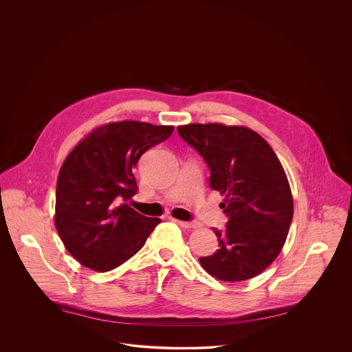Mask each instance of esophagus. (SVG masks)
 <instances>
[{
    "instance_id": "esophagus-1",
    "label": "esophagus",
    "mask_w": 352,
    "mask_h": 352,
    "mask_svg": "<svg viewBox=\"0 0 352 352\" xmlns=\"http://www.w3.org/2000/svg\"><path fill=\"white\" fill-rule=\"evenodd\" d=\"M174 221L177 223V224H179L181 227H184V228H199L200 226L197 224V223H195V221H181V220H175L174 219Z\"/></svg>"
}]
</instances>
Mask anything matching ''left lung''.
I'll return each mask as SVG.
<instances>
[{"label":"left lung","instance_id":"8db88e82","mask_svg":"<svg viewBox=\"0 0 352 352\" xmlns=\"http://www.w3.org/2000/svg\"><path fill=\"white\" fill-rule=\"evenodd\" d=\"M179 136L202 156L209 185L226 195L224 230L213 228L219 249L199 258L223 281H243L262 273L281 252L292 214L285 173L270 144L255 131L221 124L178 126Z\"/></svg>","mask_w":352,"mask_h":352}]
</instances>
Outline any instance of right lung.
Listing matches in <instances>:
<instances>
[{"mask_svg": "<svg viewBox=\"0 0 352 352\" xmlns=\"http://www.w3.org/2000/svg\"><path fill=\"white\" fill-rule=\"evenodd\" d=\"M174 126L122 121L94 129L64 162L56 192V227L68 252L83 266L110 272L144 245L160 219L126 202L138 192L140 156Z\"/></svg>", "mask_w": 352, "mask_h": 352, "instance_id": "add662e5", "label": "right lung"}]
</instances>
